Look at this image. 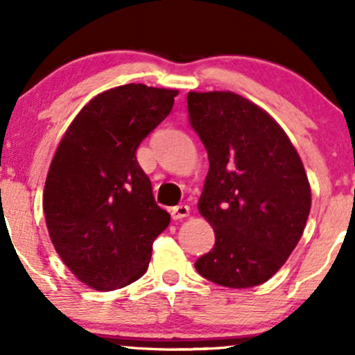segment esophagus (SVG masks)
Segmentation results:
<instances>
[{
	"mask_svg": "<svg viewBox=\"0 0 355 355\" xmlns=\"http://www.w3.org/2000/svg\"><path fill=\"white\" fill-rule=\"evenodd\" d=\"M189 215V207L188 205H178V207H174L171 209V216H173L174 220H181V218H186V216Z\"/></svg>",
	"mask_w": 355,
	"mask_h": 355,
	"instance_id": "34e87169",
	"label": "esophagus"
}]
</instances>
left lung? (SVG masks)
I'll return each mask as SVG.
<instances>
[{
	"instance_id": "obj_1",
	"label": "left lung",
	"mask_w": 355,
	"mask_h": 355,
	"mask_svg": "<svg viewBox=\"0 0 355 355\" xmlns=\"http://www.w3.org/2000/svg\"><path fill=\"white\" fill-rule=\"evenodd\" d=\"M188 113L209 161L198 209L215 230V245L194 268L227 288L266 283L310 215L303 162L276 120L240 94L191 91Z\"/></svg>"
}]
</instances>
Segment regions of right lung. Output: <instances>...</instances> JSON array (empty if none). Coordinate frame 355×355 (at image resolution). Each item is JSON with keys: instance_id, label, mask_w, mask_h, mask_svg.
<instances>
[{"instance_id": "1", "label": "right lung", "mask_w": 355, "mask_h": 355, "mask_svg": "<svg viewBox=\"0 0 355 355\" xmlns=\"http://www.w3.org/2000/svg\"><path fill=\"white\" fill-rule=\"evenodd\" d=\"M176 89L125 85L91 100L64 133L44 189L57 254L98 291L144 276L171 222L137 161L140 142L171 113Z\"/></svg>"}]
</instances>
